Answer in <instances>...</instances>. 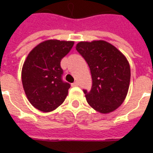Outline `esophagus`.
<instances>
[{
  "label": "esophagus",
  "mask_w": 153,
  "mask_h": 153,
  "mask_svg": "<svg viewBox=\"0 0 153 153\" xmlns=\"http://www.w3.org/2000/svg\"><path fill=\"white\" fill-rule=\"evenodd\" d=\"M78 85H79V83H78V82H74V83H72V86L73 87H76L78 86Z\"/></svg>",
  "instance_id": "obj_1"
}]
</instances>
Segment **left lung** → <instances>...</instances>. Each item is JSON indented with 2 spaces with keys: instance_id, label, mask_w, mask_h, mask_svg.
<instances>
[{
  "instance_id": "1",
  "label": "left lung",
  "mask_w": 153,
  "mask_h": 153,
  "mask_svg": "<svg viewBox=\"0 0 153 153\" xmlns=\"http://www.w3.org/2000/svg\"><path fill=\"white\" fill-rule=\"evenodd\" d=\"M76 50L91 70L93 87L83 90L89 106L102 114H108L121 106L130 83V66L127 58L112 44L104 40L79 42Z\"/></svg>"
}]
</instances>
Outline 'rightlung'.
I'll use <instances>...</instances> for the list:
<instances>
[{
    "mask_svg": "<svg viewBox=\"0 0 153 153\" xmlns=\"http://www.w3.org/2000/svg\"><path fill=\"white\" fill-rule=\"evenodd\" d=\"M74 43L73 41L46 40L28 53L22 68V83L27 98L36 109L50 112L66 98L70 85L61 79L60 60Z\"/></svg>",
    "mask_w": 153,
    "mask_h": 153,
    "instance_id": "obj_1",
    "label": "right lung"
}]
</instances>
